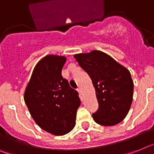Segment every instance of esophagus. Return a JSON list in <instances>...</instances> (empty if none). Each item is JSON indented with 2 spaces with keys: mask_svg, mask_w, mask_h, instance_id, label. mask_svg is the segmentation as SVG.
<instances>
[{
  "mask_svg": "<svg viewBox=\"0 0 154 154\" xmlns=\"http://www.w3.org/2000/svg\"><path fill=\"white\" fill-rule=\"evenodd\" d=\"M77 91H78V92L79 93L80 95L82 94V89H81V88H78V89H77Z\"/></svg>",
  "mask_w": 154,
  "mask_h": 154,
  "instance_id": "esophagus-1",
  "label": "esophagus"
}]
</instances>
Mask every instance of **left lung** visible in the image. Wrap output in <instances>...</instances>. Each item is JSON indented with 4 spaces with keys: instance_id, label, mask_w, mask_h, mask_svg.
<instances>
[{
    "instance_id": "8db88e82",
    "label": "left lung",
    "mask_w": 154,
    "mask_h": 154,
    "mask_svg": "<svg viewBox=\"0 0 154 154\" xmlns=\"http://www.w3.org/2000/svg\"><path fill=\"white\" fill-rule=\"evenodd\" d=\"M74 57L91 77L96 91L98 109L92 114L93 119L103 126L119 124L128 115L133 99L130 72L101 51L79 53Z\"/></svg>"
}]
</instances>
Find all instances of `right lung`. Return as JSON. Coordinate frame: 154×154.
<instances>
[{
    "mask_svg": "<svg viewBox=\"0 0 154 154\" xmlns=\"http://www.w3.org/2000/svg\"><path fill=\"white\" fill-rule=\"evenodd\" d=\"M65 61L64 57L56 55L42 58L35 66L24 94L35 123L55 135L65 134L74 128L81 103L79 93L61 75Z\"/></svg>",
    "mask_w": 154,
    "mask_h": 154,
    "instance_id": "obj_1",
    "label": "right lung"
}]
</instances>
